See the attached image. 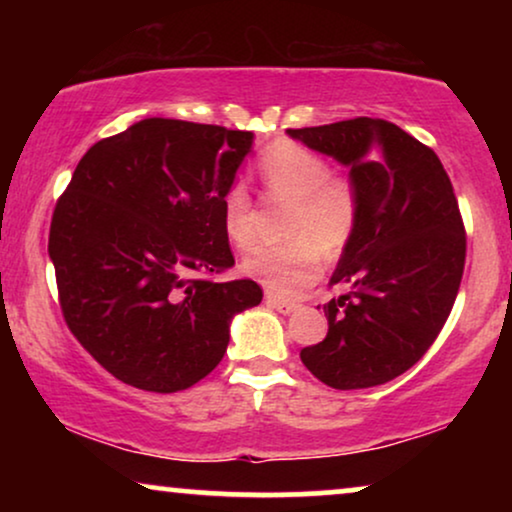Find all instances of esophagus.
Instances as JSON below:
<instances>
[{
    "instance_id": "esophagus-1",
    "label": "esophagus",
    "mask_w": 512,
    "mask_h": 512,
    "mask_svg": "<svg viewBox=\"0 0 512 512\" xmlns=\"http://www.w3.org/2000/svg\"><path fill=\"white\" fill-rule=\"evenodd\" d=\"M265 300H268L270 307H275V310L282 312V314H291V312L298 310L296 303H289V300H282V298L272 296V293H268V296H265Z\"/></svg>"
}]
</instances>
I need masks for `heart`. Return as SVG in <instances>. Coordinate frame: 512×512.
Listing matches in <instances>:
<instances>
[{
    "mask_svg": "<svg viewBox=\"0 0 512 512\" xmlns=\"http://www.w3.org/2000/svg\"><path fill=\"white\" fill-rule=\"evenodd\" d=\"M265 193L272 200L291 202L286 221L289 244L261 247L244 258L247 275L265 286L272 296L293 298L321 277V256L335 258L356 233L361 195L347 172H333L321 153L277 139L258 158ZM223 233L237 249L256 242V205L240 184L221 195Z\"/></svg>",
    "mask_w": 512,
    "mask_h": 512,
    "instance_id": "1",
    "label": "heart"
}]
</instances>
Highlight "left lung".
I'll return each mask as SVG.
<instances>
[{"label":"left lung","mask_w":512,"mask_h":512,"mask_svg":"<svg viewBox=\"0 0 512 512\" xmlns=\"http://www.w3.org/2000/svg\"><path fill=\"white\" fill-rule=\"evenodd\" d=\"M349 167L361 195L359 226L324 305L326 338L300 352L333 389L384 384L426 354L450 317L466 261V230L452 181L429 146L382 118L286 130Z\"/></svg>","instance_id":"left-lung-1"}]
</instances>
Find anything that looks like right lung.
<instances>
[{
  "label": "right lung",
  "mask_w": 512,
  "mask_h": 512,
  "mask_svg": "<svg viewBox=\"0 0 512 512\" xmlns=\"http://www.w3.org/2000/svg\"><path fill=\"white\" fill-rule=\"evenodd\" d=\"M254 132L144 118L100 139L55 205L48 256L62 317L130 387L174 394L219 366L251 279L212 282L235 258L221 223Z\"/></svg>",
  "instance_id": "obj_1"
}]
</instances>
